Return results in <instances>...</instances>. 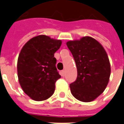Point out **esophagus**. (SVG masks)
<instances>
[{
	"label": "esophagus",
	"mask_w": 124,
	"mask_h": 124,
	"mask_svg": "<svg viewBox=\"0 0 124 124\" xmlns=\"http://www.w3.org/2000/svg\"><path fill=\"white\" fill-rule=\"evenodd\" d=\"M65 75H66V71H65V70H62V71H61V75H62V77H64Z\"/></svg>",
	"instance_id": "obj_1"
}]
</instances>
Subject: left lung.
I'll return each instance as SVG.
<instances>
[{
  "instance_id": "left-lung-1",
  "label": "left lung",
  "mask_w": 124,
  "mask_h": 124,
  "mask_svg": "<svg viewBox=\"0 0 124 124\" xmlns=\"http://www.w3.org/2000/svg\"><path fill=\"white\" fill-rule=\"evenodd\" d=\"M66 45L77 69V78L70 85L71 94L81 102H92L104 92L109 81L108 54L99 42L89 36L68 41Z\"/></svg>"
}]
</instances>
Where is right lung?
<instances>
[{
  "instance_id": "right-lung-1",
  "label": "right lung",
  "mask_w": 124,
  "mask_h": 124,
  "mask_svg": "<svg viewBox=\"0 0 124 124\" xmlns=\"http://www.w3.org/2000/svg\"><path fill=\"white\" fill-rule=\"evenodd\" d=\"M61 45V40L40 35L29 40L22 47L17 60L18 82L32 100L43 101L54 93L55 82L61 77L54 54Z\"/></svg>"
}]
</instances>
